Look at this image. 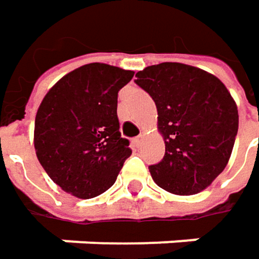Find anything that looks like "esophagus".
Returning <instances> with one entry per match:
<instances>
[{"label": "esophagus", "mask_w": 259, "mask_h": 259, "mask_svg": "<svg viewBox=\"0 0 259 259\" xmlns=\"http://www.w3.org/2000/svg\"><path fill=\"white\" fill-rule=\"evenodd\" d=\"M143 140H144V136H143V134H140V136H137L136 139H133V144H134V147H140V146H141V143H143Z\"/></svg>", "instance_id": "obj_1"}]
</instances>
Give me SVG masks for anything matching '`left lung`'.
Listing matches in <instances>:
<instances>
[{
	"mask_svg": "<svg viewBox=\"0 0 259 259\" xmlns=\"http://www.w3.org/2000/svg\"><path fill=\"white\" fill-rule=\"evenodd\" d=\"M136 83L153 99L165 156L150 165L163 190L194 194L220 176L239 128L236 103L213 75L183 63H160L137 72Z\"/></svg>",
	"mask_w": 259,
	"mask_h": 259,
	"instance_id": "1",
	"label": "left lung"
}]
</instances>
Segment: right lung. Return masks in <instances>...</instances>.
Segmentation results:
<instances>
[{"label":"right lung","mask_w":259,"mask_h":259,"mask_svg":"<svg viewBox=\"0 0 259 259\" xmlns=\"http://www.w3.org/2000/svg\"><path fill=\"white\" fill-rule=\"evenodd\" d=\"M133 70L90 63L63 76L35 118V150L50 178L65 192L91 199L113 186L131 155L122 139L118 93Z\"/></svg>","instance_id":"add662e5"}]
</instances>
